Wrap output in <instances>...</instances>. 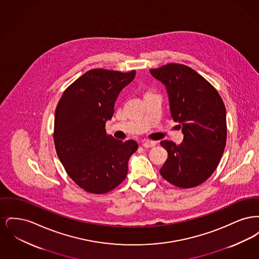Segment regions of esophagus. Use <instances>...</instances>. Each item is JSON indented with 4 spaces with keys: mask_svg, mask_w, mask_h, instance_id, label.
Listing matches in <instances>:
<instances>
[{
    "mask_svg": "<svg viewBox=\"0 0 259 259\" xmlns=\"http://www.w3.org/2000/svg\"><path fill=\"white\" fill-rule=\"evenodd\" d=\"M155 142H152V141H145L144 143H143V147L144 148H153V147H155Z\"/></svg>",
    "mask_w": 259,
    "mask_h": 259,
    "instance_id": "obj_1",
    "label": "esophagus"
}]
</instances>
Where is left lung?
I'll return each mask as SVG.
<instances>
[{"label": "left lung", "instance_id": "1", "mask_svg": "<svg viewBox=\"0 0 259 259\" xmlns=\"http://www.w3.org/2000/svg\"><path fill=\"white\" fill-rule=\"evenodd\" d=\"M167 90L174 121L184 134L180 146L162 141L168 158L161 176L190 188L203 184L217 169L226 144V111L219 92L202 75L182 64L149 71Z\"/></svg>", "mask_w": 259, "mask_h": 259}]
</instances>
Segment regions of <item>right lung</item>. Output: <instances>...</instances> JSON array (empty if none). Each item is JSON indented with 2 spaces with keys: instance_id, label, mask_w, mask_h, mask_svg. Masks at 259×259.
<instances>
[{
  "instance_id": "1",
  "label": "right lung",
  "mask_w": 259,
  "mask_h": 259,
  "mask_svg": "<svg viewBox=\"0 0 259 259\" xmlns=\"http://www.w3.org/2000/svg\"><path fill=\"white\" fill-rule=\"evenodd\" d=\"M136 72L90 70L68 87L58 102L54 144L69 177L87 192L103 194L120 185L128 160L138 149L134 140L122 142L106 133L120 91Z\"/></svg>"
}]
</instances>
